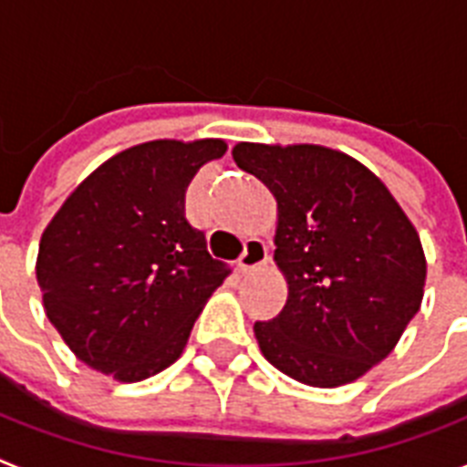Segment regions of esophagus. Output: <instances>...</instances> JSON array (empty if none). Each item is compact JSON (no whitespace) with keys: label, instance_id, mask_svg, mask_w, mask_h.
<instances>
[{"label":"esophagus","instance_id":"34e87169","mask_svg":"<svg viewBox=\"0 0 467 467\" xmlns=\"http://www.w3.org/2000/svg\"><path fill=\"white\" fill-rule=\"evenodd\" d=\"M266 261H268L266 242L259 240V237H252V240H246L244 252H242L237 266H240V273H249L254 271V268L264 266Z\"/></svg>","mask_w":467,"mask_h":467}]
</instances>
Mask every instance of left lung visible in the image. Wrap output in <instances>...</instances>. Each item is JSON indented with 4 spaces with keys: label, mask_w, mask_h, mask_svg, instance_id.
Returning <instances> with one entry per match:
<instances>
[{
    "label": "left lung",
    "mask_w": 467,
    "mask_h": 467,
    "mask_svg": "<svg viewBox=\"0 0 467 467\" xmlns=\"http://www.w3.org/2000/svg\"><path fill=\"white\" fill-rule=\"evenodd\" d=\"M233 158L278 201L273 259L287 302L254 324L264 358L306 386L350 384L396 348L422 305L418 230L384 182L340 150L237 143Z\"/></svg>",
    "instance_id": "obj_1"
}]
</instances>
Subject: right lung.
<instances>
[{
  "label": "right lung",
  "instance_id": "1",
  "mask_svg": "<svg viewBox=\"0 0 467 467\" xmlns=\"http://www.w3.org/2000/svg\"><path fill=\"white\" fill-rule=\"evenodd\" d=\"M221 139L148 141L88 174L45 227L43 305L76 358L117 381H141L180 358L230 268L189 225L187 189Z\"/></svg>",
  "mask_w": 467,
  "mask_h": 467
}]
</instances>
